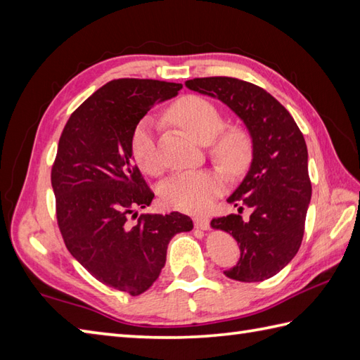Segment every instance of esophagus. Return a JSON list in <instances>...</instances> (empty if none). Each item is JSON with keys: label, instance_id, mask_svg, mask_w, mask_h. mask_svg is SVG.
Masks as SVG:
<instances>
[{"label": "esophagus", "instance_id": "esophagus-1", "mask_svg": "<svg viewBox=\"0 0 360 360\" xmlns=\"http://www.w3.org/2000/svg\"><path fill=\"white\" fill-rule=\"evenodd\" d=\"M193 223L196 229H202V231H205V229H209L210 226V219L207 217H195Z\"/></svg>", "mask_w": 360, "mask_h": 360}]
</instances>
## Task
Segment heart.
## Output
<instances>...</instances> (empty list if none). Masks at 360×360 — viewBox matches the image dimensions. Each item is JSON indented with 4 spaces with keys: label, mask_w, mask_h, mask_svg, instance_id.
<instances>
[{
    "label": "heart",
    "mask_w": 360,
    "mask_h": 360,
    "mask_svg": "<svg viewBox=\"0 0 360 360\" xmlns=\"http://www.w3.org/2000/svg\"><path fill=\"white\" fill-rule=\"evenodd\" d=\"M172 119L202 143L212 141L210 153L217 162L226 170L236 172L248 164L250 158V137L240 127H223L217 106L200 96H186L176 102L172 110ZM131 156L137 167L148 174L160 172L155 139V120L143 117L136 125L129 141ZM223 181L219 174L210 170L186 172L168 179L160 190L165 205L182 212H204L221 192Z\"/></svg>",
    "instance_id": "obj_1"
}]
</instances>
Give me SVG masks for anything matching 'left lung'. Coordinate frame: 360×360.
I'll list each match as a JSON object with an SVG mask.
<instances>
[{"label":"left lung","mask_w":360,"mask_h":360,"mask_svg":"<svg viewBox=\"0 0 360 360\" xmlns=\"http://www.w3.org/2000/svg\"><path fill=\"white\" fill-rule=\"evenodd\" d=\"M186 86L227 105L252 139L249 172L227 200L246 205L250 217L227 215L210 223L232 233L240 246L238 263L224 274L244 283L271 278L295 257L303 240L312 190L304 137L285 106L254 83L204 77L187 80Z\"/></svg>","instance_id":"8db88e82"}]
</instances>
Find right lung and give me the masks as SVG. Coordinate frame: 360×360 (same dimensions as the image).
I'll use <instances>...</instances> for the list:
<instances>
[{
    "mask_svg": "<svg viewBox=\"0 0 360 360\" xmlns=\"http://www.w3.org/2000/svg\"><path fill=\"white\" fill-rule=\"evenodd\" d=\"M181 88L147 79L106 83L71 114L52 165L57 221L68 250L94 278L129 295L158 280L168 243L193 229L179 212L137 217L136 209L148 207L155 193L129 148L141 119Z\"/></svg>",
    "mask_w": 360,
    "mask_h": 360,
    "instance_id": "obj_1",
    "label": "right lung"
}]
</instances>
